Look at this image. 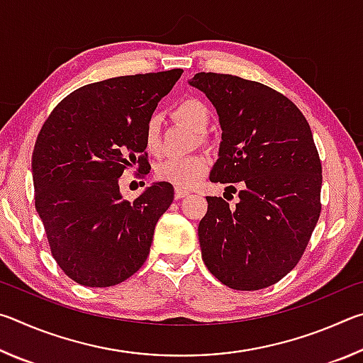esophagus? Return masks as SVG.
I'll return each mask as SVG.
<instances>
[{"label": "esophagus", "instance_id": "esophagus-1", "mask_svg": "<svg viewBox=\"0 0 363 363\" xmlns=\"http://www.w3.org/2000/svg\"><path fill=\"white\" fill-rule=\"evenodd\" d=\"M187 195H189L187 190L179 189V187L174 189V199H176V200H181V199H184V196H187Z\"/></svg>", "mask_w": 363, "mask_h": 363}]
</instances>
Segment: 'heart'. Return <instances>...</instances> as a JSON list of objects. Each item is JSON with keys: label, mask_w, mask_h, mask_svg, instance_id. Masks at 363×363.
<instances>
[{"label": "heart", "mask_w": 363, "mask_h": 363, "mask_svg": "<svg viewBox=\"0 0 363 363\" xmlns=\"http://www.w3.org/2000/svg\"><path fill=\"white\" fill-rule=\"evenodd\" d=\"M177 121L192 128L196 133H203L211 118V112L206 104L199 97H182L171 108ZM160 118L157 115L149 116L144 126V145L152 155L160 152ZM210 162L203 155H189V157H173L160 162L155 167V176L158 181L173 184L179 189H190L196 182L201 181L208 173Z\"/></svg>", "instance_id": "b5f03b06"}]
</instances>
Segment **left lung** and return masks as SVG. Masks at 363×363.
<instances>
[{"mask_svg": "<svg viewBox=\"0 0 363 363\" xmlns=\"http://www.w3.org/2000/svg\"><path fill=\"white\" fill-rule=\"evenodd\" d=\"M190 84L213 102L223 128L210 181L242 187L232 208L206 196L201 257L232 290H261L296 266L320 216L322 163L311 126L286 96L262 83L200 72Z\"/></svg>", "mask_w": 363, "mask_h": 363, "instance_id": "1", "label": "left lung"}]
</instances>
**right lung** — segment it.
I'll return each instance as SVG.
<instances>
[{
    "instance_id": "1",
    "label": "right lung",
    "mask_w": 363,
    "mask_h": 363,
    "mask_svg": "<svg viewBox=\"0 0 363 363\" xmlns=\"http://www.w3.org/2000/svg\"><path fill=\"white\" fill-rule=\"evenodd\" d=\"M181 75L173 69L82 86L41 126L32 155L35 206L52 257L79 285H118L150 253L174 189L157 182L128 201L118 179L133 164L149 173L145 121Z\"/></svg>"
}]
</instances>
